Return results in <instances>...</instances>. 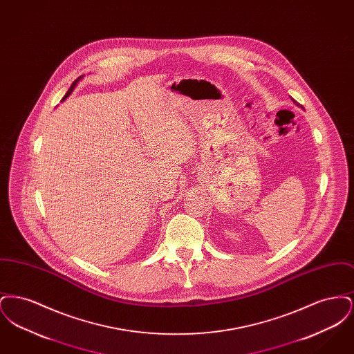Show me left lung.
<instances>
[{
	"label": "left lung",
	"instance_id": "8db88e82",
	"mask_svg": "<svg viewBox=\"0 0 354 354\" xmlns=\"http://www.w3.org/2000/svg\"><path fill=\"white\" fill-rule=\"evenodd\" d=\"M293 102H295V103H296V104H297V106H299V103H297V102L295 101V100H293Z\"/></svg>",
	"mask_w": 354,
	"mask_h": 354
}]
</instances>
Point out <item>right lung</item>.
I'll list each match as a JSON object with an SVG mask.
<instances>
[{
	"instance_id": "obj_1",
	"label": "right lung",
	"mask_w": 354,
	"mask_h": 354,
	"mask_svg": "<svg viewBox=\"0 0 354 354\" xmlns=\"http://www.w3.org/2000/svg\"><path fill=\"white\" fill-rule=\"evenodd\" d=\"M80 80H81V77H80V78H78V80H75V81H74V82H73V84H71V86H70V88H68V93H66V94H65V97H64V100H65V98H68V95H70V94H71V91H73V90H74V87H75V84H77V82H78V81H80Z\"/></svg>"
}]
</instances>
